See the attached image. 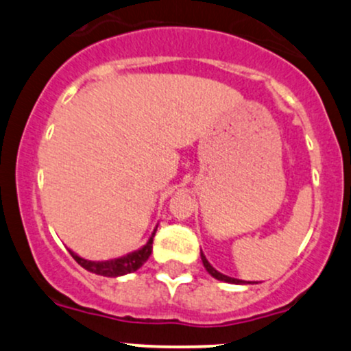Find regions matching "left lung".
<instances>
[{
	"label": "left lung",
	"instance_id": "1",
	"mask_svg": "<svg viewBox=\"0 0 351 351\" xmlns=\"http://www.w3.org/2000/svg\"><path fill=\"white\" fill-rule=\"evenodd\" d=\"M201 261H203V265H204V269H206V271L211 274L213 277H215V279H217V280H221V282H228V284H241V285H245V284H251V282H245V280H239V279H234V277H229V276H224V274H221L219 271H216L215 267H213L211 264L208 263V259H206V256H204L203 254V251H201Z\"/></svg>",
	"mask_w": 351,
	"mask_h": 351
}]
</instances>
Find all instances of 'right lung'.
I'll use <instances>...</instances> for the list:
<instances>
[{
	"mask_svg": "<svg viewBox=\"0 0 351 351\" xmlns=\"http://www.w3.org/2000/svg\"><path fill=\"white\" fill-rule=\"evenodd\" d=\"M156 229H158V224H156L155 229H153L150 239L147 241V244L142 245L136 251H132L125 256L115 257V259H108V261H88L80 257L79 254H75L74 251H71V256L77 261V264L80 267H84L86 271L97 274V276H104V277H122L127 276V274H132L135 271H138L142 265L147 263L148 257L153 251V237H155Z\"/></svg>",
	"mask_w": 351,
	"mask_h": 351,
	"instance_id": "obj_1",
	"label": "right lung"
}]
</instances>
